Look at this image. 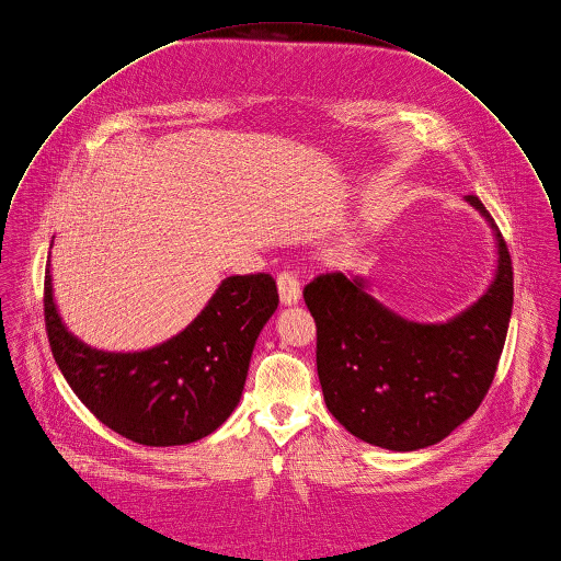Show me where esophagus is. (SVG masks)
Masks as SVG:
<instances>
[{
    "instance_id": "esophagus-1",
    "label": "esophagus",
    "mask_w": 561,
    "mask_h": 561,
    "mask_svg": "<svg viewBox=\"0 0 561 561\" xmlns=\"http://www.w3.org/2000/svg\"><path fill=\"white\" fill-rule=\"evenodd\" d=\"M278 294H280V302L283 305H296L300 300V283L296 280L294 274L283 272L278 274Z\"/></svg>"
}]
</instances>
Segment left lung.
Wrapping results in <instances>:
<instances>
[{
	"instance_id": "left-lung-1",
	"label": "left lung",
	"mask_w": 561,
	"mask_h": 561,
	"mask_svg": "<svg viewBox=\"0 0 561 561\" xmlns=\"http://www.w3.org/2000/svg\"><path fill=\"white\" fill-rule=\"evenodd\" d=\"M497 239V272L467 311L445 324L394 316L342 272L316 276L302 291L316 320V364L329 412L357 438L412 451L445 438L482 403L504 348L513 267L508 248L476 195Z\"/></svg>"
}]
</instances>
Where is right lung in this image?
Segmentation results:
<instances>
[{
    "label": "right lung",
    "mask_w": 561,
    "mask_h": 561,
    "mask_svg": "<svg viewBox=\"0 0 561 561\" xmlns=\"http://www.w3.org/2000/svg\"><path fill=\"white\" fill-rule=\"evenodd\" d=\"M276 307L270 274L230 276L180 335L142 353H103L64 327L50 270L44 283L46 333L70 388L101 423L151 447L199 440L230 416Z\"/></svg>",
    "instance_id": "1"
}]
</instances>
